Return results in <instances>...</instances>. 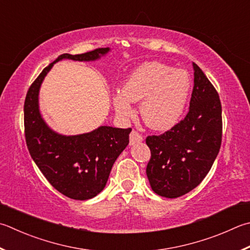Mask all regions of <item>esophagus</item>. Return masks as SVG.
<instances>
[{
  "mask_svg": "<svg viewBox=\"0 0 250 250\" xmlns=\"http://www.w3.org/2000/svg\"><path fill=\"white\" fill-rule=\"evenodd\" d=\"M143 140H144V137L138 133V131H136V130L131 131L129 135V145L138 144V143H141Z\"/></svg>",
  "mask_w": 250,
  "mask_h": 250,
  "instance_id": "esophagus-1",
  "label": "esophagus"
}]
</instances>
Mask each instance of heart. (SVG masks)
Segmentation results:
<instances>
[{"label":"heart","instance_id":"heart-1","mask_svg":"<svg viewBox=\"0 0 250 250\" xmlns=\"http://www.w3.org/2000/svg\"><path fill=\"white\" fill-rule=\"evenodd\" d=\"M190 79L184 69L161 62H147L126 79L122 91L113 95L117 114L133 115L131 102H140V113L150 128L167 130L175 126L185 110Z\"/></svg>","mask_w":250,"mask_h":250}]
</instances>
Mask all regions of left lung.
I'll return each instance as SVG.
<instances>
[{
	"label": "left lung",
	"instance_id": "left-lung-1",
	"mask_svg": "<svg viewBox=\"0 0 250 250\" xmlns=\"http://www.w3.org/2000/svg\"><path fill=\"white\" fill-rule=\"evenodd\" d=\"M185 119L159 136H148L151 151L148 180L152 190L177 198L194 189L209 173L222 141V106L213 84L198 65Z\"/></svg>",
	"mask_w": 250,
	"mask_h": 250
}]
</instances>
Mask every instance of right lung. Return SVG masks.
<instances>
[{
  "label": "right lung",
  "instance_id": "add662e5",
  "mask_svg": "<svg viewBox=\"0 0 250 250\" xmlns=\"http://www.w3.org/2000/svg\"><path fill=\"white\" fill-rule=\"evenodd\" d=\"M109 51V48H100L83 54L60 55L32 83L25 99V137L31 158L51 185L72 199L87 200L103 190L113 164L129 143L131 128L100 126L82 135L55 133L40 114L39 90L46 74L59 61L89 62Z\"/></svg>",
  "mask_w": 250,
  "mask_h": 250
}]
</instances>
